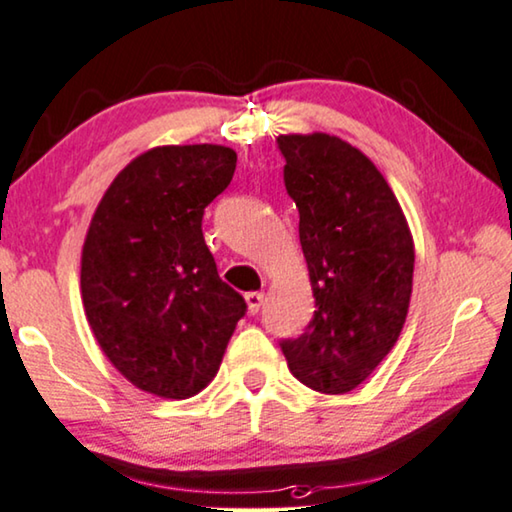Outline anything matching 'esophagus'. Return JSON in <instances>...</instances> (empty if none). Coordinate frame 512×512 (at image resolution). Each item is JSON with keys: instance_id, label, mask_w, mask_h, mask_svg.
<instances>
[{"instance_id": "34e87169", "label": "esophagus", "mask_w": 512, "mask_h": 512, "mask_svg": "<svg viewBox=\"0 0 512 512\" xmlns=\"http://www.w3.org/2000/svg\"><path fill=\"white\" fill-rule=\"evenodd\" d=\"M246 303H248L250 315H257L259 308H262V303H264V294L262 292H248L246 294Z\"/></svg>"}]
</instances>
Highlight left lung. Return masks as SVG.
<instances>
[{"instance_id": "8db88e82", "label": "left lung", "mask_w": 512, "mask_h": 512, "mask_svg": "<svg viewBox=\"0 0 512 512\" xmlns=\"http://www.w3.org/2000/svg\"><path fill=\"white\" fill-rule=\"evenodd\" d=\"M285 188L299 209L315 315L280 340L292 375L312 391H354L384 361L407 319L414 239L372 160L335 135H280Z\"/></svg>"}]
</instances>
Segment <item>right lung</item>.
I'll return each instance as SVG.
<instances>
[{
    "instance_id": "add662e5",
    "label": "right lung",
    "mask_w": 512,
    "mask_h": 512,
    "mask_svg": "<svg viewBox=\"0 0 512 512\" xmlns=\"http://www.w3.org/2000/svg\"><path fill=\"white\" fill-rule=\"evenodd\" d=\"M234 170L220 144L156 147L117 174L91 218L80 271L89 326L114 368L158 398L200 393L246 315L202 234Z\"/></svg>"
}]
</instances>
